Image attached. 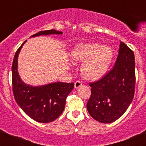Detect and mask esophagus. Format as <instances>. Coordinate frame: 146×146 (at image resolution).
Returning <instances> with one entry per match:
<instances>
[{"label":"esophagus","instance_id":"1","mask_svg":"<svg viewBox=\"0 0 146 146\" xmlns=\"http://www.w3.org/2000/svg\"><path fill=\"white\" fill-rule=\"evenodd\" d=\"M81 86H82V82H81L80 81L77 80L74 82V88H78L80 87Z\"/></svg>","mask_w":146,"mask_h":146}]
</instances>
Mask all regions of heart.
I'll use <instances>...</instances> for the list:
<instances>
[{"label":"heart","mask_w":146,"mask_h":146,"mask_svg":"<svg viewBox=\"0 0 146 146\" xmlns=\"http://www.w3.org/2000/svg\"><path fill=\"white\" fill-rule=\"evenodd\" d=\"M113 57L111 47L94 42L79 44L71 53L72 61L82 64L81 74L88 80H97L106 74Z\"/></svg>","instance_id":"heart-1"}]
</instances>
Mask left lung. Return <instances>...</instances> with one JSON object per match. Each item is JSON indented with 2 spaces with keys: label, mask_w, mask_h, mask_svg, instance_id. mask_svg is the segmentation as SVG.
<instances>
[{
  "label": "left lung",
  "mask_w": 146,
  "mask_h": 146,
  "mask_svg": "<svg viewBox=\"0 0 146 146\" xmlns=\"http://www.w3.org/2000/svg\"><path fill=\"white\" fill-rule=\"evenodd\" d=\"M135 70L133 51L121 42L114 67L100 80L90 83L87 110L93 118L108 123L123 115L134 97Z\"/></svg>",
  "instance_id": "left-lung-1"
}]
</instances>
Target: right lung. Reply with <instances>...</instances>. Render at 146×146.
<instances>
[{
	"label": "right lung",
	"instance_id": "add662e5",
	"mask_svg": "<svg viewBox=\"0 0 146 146\" xmlns=\"http://www.w3.org/2000/svg\"><path fill=\"white\" fill-rule=\"evenodd\" d=\"M56 30L40 31L31 37L42 35L62 34ZM18 49L13 60L12 86L15 101L28 116L39 123H49L58 118L64 111L67 96L74 88V82H55L33 86L25 83L18 72V56L24 44Z\"/></svg>",
	"mask_w": 146,
	"mask_h": 146
}]
</instances>
